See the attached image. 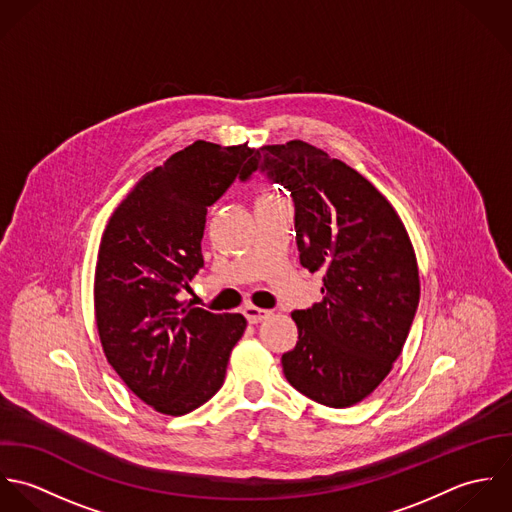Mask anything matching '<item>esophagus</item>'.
<instances>
[{"mask_svg":"<svg viewBox=\"0 0 512 512\" xmlns=\"http://www.w3.org/2000/svg\"><path fill=\"white\" fill-rule=\"evenodd\" d=\"M243 314H245V318L249 320V324H259V322H263L265 318H269L273 312H271V310H265V308L245 307L243 308Z\"/></svg>","mask_w":512,"mask_h":512,"instance_id":"obj_1","label":"esophagus"}]
</instances>
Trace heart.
Listing matches in <instances>:
<instances>
[{"instance_id":"heart-1","label":"heart","mask_w":512,"mask_h":512,"mask_svg":"<svg viewBox=\"0 0 512 512\" xmlns=\"http://www.w3.org/2000/svg\"><path fill=\"white\" fill-rule=\"evenodd\" d=\"M271 196H273V194H271V192H265V194H263V196H261V198H271Z\"/></svg>"}]
</instances>
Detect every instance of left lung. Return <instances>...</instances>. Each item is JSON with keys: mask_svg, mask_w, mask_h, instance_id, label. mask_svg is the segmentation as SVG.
I'll use <instances>...</instances> for the list:
<instances>
[{"mask_svg": "<svg viewBox=\"0 0 512 512\" xmlns=\"http://www.w3.org/2000/svg\"><path fill=\"white\" fill-rule=\"evenodd\" d=\"M263 172L295 202L301 265L322 273V301L295 310L297 346L283 354L289 384L328 408L370 396L402 354L419 303L408 231L356 170L303 140L263 146L241 180Z\"/></svg>", "mask_w": 512, "mask_h": 512, "instance_id": "obj_1", "label": "left lung"}]
</instances>
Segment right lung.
Wrapping results in <instances>:
<instances>
[{
  "label": "right lung",
  "instance_id": "add662e5",
  "mask_svg": "<svg viewBox=\"0 0 512 512\" xmlns=\"http://www.w3.org/2000/svg\"><path fill=\"white\" fill-rule=\"evenodd\" d=\"M255 150L198 140L148 172L114 209L95 271L104 356L148 406L184 415L221 386L243 336V314H215L180 295L204 267L207 207L243 174Z\"/></svg>",
  "mask_w": 512,
  "mask_h": 512
}]
</instances>
